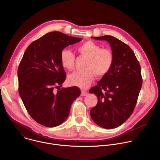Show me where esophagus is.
Returning <instances> with one entry per match:
<instances>
[{"mask_svg":"<svg viewBox=\"0 0 160 160\" xmlns=\"http://www.w3.org/2000/svg\"><path fill=\"white\" fill-rule=\"evenodd\" d=\"M87 95H88V92L85 91H82V92H81V96H85Z\"/></svg>","mask_w":160,"mask_h":160,"instance_id":"1","label":"esophagus"}]
</instances>
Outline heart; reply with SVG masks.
Wrapping results in <instances>:
<instances>
[{"label": "heart", "mask_w": 160, "mask_h": 160, "mask_svg": "<svg viewBox=\"0 0 160 160\" xmlns=\"http://www.w3.org/2000/svg\"><path fill=\"white\" fill-rule=\"evenodd\" d=\"M78 52L86 58L83 71H78L69 75L68 83L83 89L88 88L96 77L105 75L110 69L113 55L112 51L107 48H102L97 43L85 41L77 47ZM75 55L71 51L64 49L61 53L60 59L62 66L68 70H72L75 66Z\"/></svg>", "instance_id": "obj_1"}]
</instances>
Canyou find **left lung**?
I'll return each mask as SVG.
<instances>
[{"mask_svg":"<svg viewBox=\"0 0 160 160\" xmlns=\"http://www.w3.org/2000/svg\"><path fill=\"white\" fill-rule=\"evenodd\" d=\"M91 38L109 42L113 62L109 71L89 90L98 98L90 115L100 127L112 129L122 124L133 112L142 84L140 66L132 48L119 39L112 36Z\"/></svg>","mask_w":160,"mask_h":160,"instance_id":"left-lung-1","label":"left lung"}]
</instances>
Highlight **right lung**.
<instances>
[{"label":"right lung","mask_w":160,"mask_h":160,"mask_svg":"<svg viewBox=\"0 0 160 160\" xmlns=\"http://www.w3.org/2000/svg\"><path fill=\"white\" fill-rule=\"evenodd\" d=\"M82 40L51 32L32 42L23 54L18 69L19 94L31 117L42 126L61 124L80 95L77 87L61 89L66 72L60 56L66 47ZM55 88L60 90L55 92Z\"/></svg>","instance_id":"1"}]
</instances>
